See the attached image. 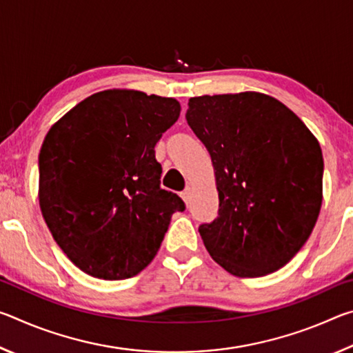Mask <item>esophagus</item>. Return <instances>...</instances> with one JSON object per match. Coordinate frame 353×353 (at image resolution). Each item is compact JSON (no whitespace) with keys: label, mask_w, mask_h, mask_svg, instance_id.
Returning <instances> with one entry per match:
<instances>
[{"label":"esophagus","mask_w":353,"mask_h":353,"mask_svg":"<svg viewBox=\"0 0 353 353\" xmlns=\"http://www.w3.org/2000/svg\"><path fill=\"white\" fill-rule=\"evenodd\" d=\"M181 196H182V199H183V202H185V204H190V199H191V188L190 187H187V188H185L183 191H182V193H181Z\"/></svg>","instance_id":"34e87169"}]
</instances>
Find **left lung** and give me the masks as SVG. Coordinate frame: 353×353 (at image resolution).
Listing matches in <instances>:
<instances>
[{"mask_svg":"<svg viewBox=\"0 0 353 353\" xmlns=\"http://www.w3.org/2000/svg\"><path fill=\"white\" fill-rule=\"evenodd\" d=\"M188 126L212 157L218 218L199 234L236 277L283 268L312 235L322 205L319 141L279 99L259 92L190 98Z\"/></svg>","mask_w":353,"mask_h":353,"instance_id":"1","label":"left lung"}]
</instances>
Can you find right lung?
I'll list each match as a JSON object with an SVG mask.
<instances>
[{
  "mask_svg": "<svg viewBox=\"0 0 353 353\" xmlns=\"http://www.w3.org/2000/svg\"><path fill=\"white\" fill-rule=\"evenodd\" d=\"M181 113L174 98L110 88L52 124L39 154V204L52 238L88 276L123 280L154 260L185 204L160 188L155 143Z\"/></svg>",
  "mask_w": 353,
  "mask_h": 353,
  "instance_id": "add662e5",
  "label": "right lung"
}]
</instances>
